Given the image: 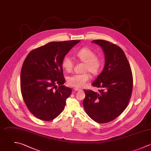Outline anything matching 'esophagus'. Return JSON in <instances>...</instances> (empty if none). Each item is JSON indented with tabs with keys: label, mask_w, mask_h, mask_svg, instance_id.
I'll list each match as a JSON object with an SVG mask.
<instances>
[{
	"label": "esophagus",
	"mask_w": 151,
	"mask_h": 151,
	"mask_svg": "<svg viewBox=\"0 0 151 151\" xmlns=\"http://www.w3.org/2000/svg\"><path fill=\"white\" fill-rule=\"evenodd\" d=\"M74 90H75V91H82L81 89H78V88H74Z\"/></svg>",
	"instance_id": "34e87169"
}]
</instances>
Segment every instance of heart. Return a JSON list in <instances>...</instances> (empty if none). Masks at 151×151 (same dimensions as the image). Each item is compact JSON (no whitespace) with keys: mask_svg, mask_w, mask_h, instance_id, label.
<instances>
[{"mask_svg":"<svg viewBox=\"0 0 151 151\" xmlns=\"http://www.w3.org/2000/svg\"><path fill=\"white\" fill-rule=\"evenodd\" d=\"M76 56L81 62L85 63L83 71H89L92 75H97L102 67V60L96 57L95 53L89 47H82L76 53ZM62 68L68 72H70L73 67V62L69 56L63 57L62 60ZM91 78L88 72L82 74H75L69 76L68 79V84L75 88H83Z\"/></svg>","mask_w":151,"mask_h":151,"instance_id":"heart-1","label":"heart"}]
</instances>
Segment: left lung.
<instances>
[{"instance_id": "8db88e82", "label": "left lung", "mask_w": 151, "mask_h": 151, "mask_svg": "<svg viewBox=\"0 0 151 151\" xmlns=\"http://www.w3.org/2000/svg\"><path fill=\"white\" fill-rule=\"evenodd\" d=\"M92 43L103 50L105 66L92 84L101 90H84L83 105L92 119L102 124L113 121L126 109L132 94L133 78L129 63L120 47L104 40Z\"/></svg>"}]
</instances>
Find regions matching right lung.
Segmentation results:
<instances>
[{
  "label": "right lung",
  "mask_w": 151,
  "mask_h": 151,
  "mask_svg": "<svg viewBox=\"0 0 151 151\" xmlns=\"http://www.w3.org/2000/svg\"><path fill=\"white\" fill-rule=\"evenodd\" d=\"M79 42H51L26 56L20 73L21 92L29 111L38 119L53 120L64 109L72 89L63 85L62 60Z\"/></svg>",
  "instance_id": "add662e5"
}]
</instances>
